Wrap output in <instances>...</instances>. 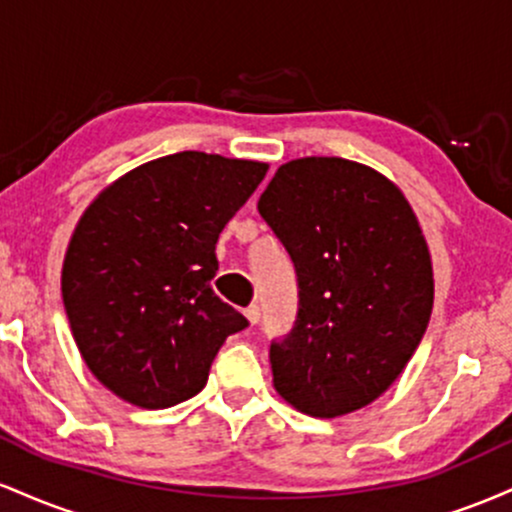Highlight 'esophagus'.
<instances>
[{"mask_svg":"<svg viewBox=\"0 0 512 512\" xmlns=\"http://www.w3.org/2000/svg\"><path fill=\"white\" fill-rule=\"evenodd\" d=\"M243 313H245V317H248L250 325H257V322H260V305L252 303V305H248V308L243 310Z\"/></svg>","mask_w":512,"mask_h":512,"instance_id":"obj_1","label":"esophagus"}]
</instances>
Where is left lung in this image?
Listing matches in <instances>:
<instances>
[{
	"instance_id": "left-lung-1",
	"label": "left lung",
	"mask_w": 512,
	"mask_h": 512,
	"mask_svg": "<svg viewBox=\"0 0 512 512\" xmlns=\"http://www.w3.org/2000/svg\"><path fill=\"white\" fill-rule=\"evenodd\" d=\"M257 211L298 281L296 322L269 346L276 392L320 419L366 407L431 320V255L409 202L373 168L310 156L276 170Z\"/></svg>"
}]
</instances>
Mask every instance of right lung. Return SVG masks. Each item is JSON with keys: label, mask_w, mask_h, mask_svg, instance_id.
<instances>
[{"label": "right lung", "mask_w": 512, "mask_h": 512, "mask_svg": "<svg viewBox=\"0 0 512 512\" xmlns=\"http://www.w3.org/2000/svg\"><path fill=\"white\" fill-rule=\"evenodd\" d=\"M267 175V163L182 151L144 163L81 216L62 267L74 342L129 404L195 397L226 337L248 320L211 289L216 240Z\"/></svg>", "instance_id": "right-lung-1"}]
</instances>
